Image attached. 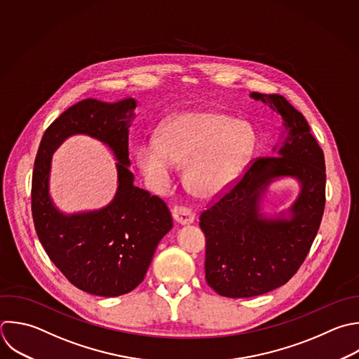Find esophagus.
<instances>
[{
  "label": "esophagus",
  "instance_id": "34e87169",
  "mask_svg": "<svg viewBox=\"0 0 359 359\" xmlns=\"http://www.w3.org/2000/svg\"><path fill=\"white\" fill-rule=\"evenodd\" d=\"M172 217L180 224H191L195 220V215L192 213V210L185 206H175L172 209Z\"/></svg>",
  "mask_w": 359,
  "mask_h": 359
}]
</instances>
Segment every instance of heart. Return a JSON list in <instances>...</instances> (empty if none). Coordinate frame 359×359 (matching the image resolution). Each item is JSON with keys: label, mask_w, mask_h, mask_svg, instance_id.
<instances>
[{"label": "heart", "mask_w": 359, "mask_h": 359, "mask_svg": "<svg viewBox=\"0 0 359 359\" xmlns=\"http://www.w3.org/2000/svg\"><path fill=\"white\" fill-rule=\"evenodd\" d=\"M255 146L252 128L217 112H185L167 121L157 140L136 149V164L157 189L171 184L174 165L185 164V184L201 198L223 194Z\"/></svg>", "instance_id": "1"}]
</instances>
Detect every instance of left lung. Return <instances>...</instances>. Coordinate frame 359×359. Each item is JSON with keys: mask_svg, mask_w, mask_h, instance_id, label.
<instances>
[{"mask_svg": "<svg viewBox=\"0 0 359 359\" xmlns=\"http://www.w3.org/2000/svg\"><path fill=\"white\" fill-rule=\"evenodd\" d=\"M250 97L282 116L283 132L272 149L275 156L255 160L199 217L206 237V282L226 297L258 296L285 285L304 261L325 203L324 154L304 116L282 95ZM286 176L299 182V195L286 212L266 217L260 212L262 196Z\"/></svg>", "mask_w": 359, "mask_h": 359, "instance_id": "8db88e82", "label": "left lung"}]
</instances>
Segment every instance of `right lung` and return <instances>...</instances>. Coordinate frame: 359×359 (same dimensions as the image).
Segmentation results:
<instances>
[{"label":"right lung","mask_w":359,"mask_h":359,"mask_svg":"<svg viewBox=\"0 0 359 359\" xmlns=\"http://www.w3.org/2000/svg\"><path fill=\"white\" fill-rule=\"evenodd\" d=\"M135 108V98H87L70 107L46 129L32 177V216L45 251L74 286L104 297L142 283L160 240L172 229L165 202L133 184L128 147ZM74 134L94 137L113 150L118 189L105 208L67 215L54 205L48 178L53 153Z\"/></svg>","instance_id":"add662e5"}]
</instances>
